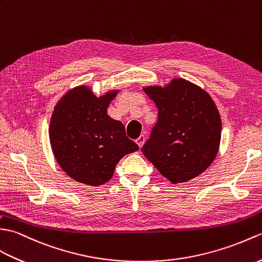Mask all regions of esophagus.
<instances>
[{
    "mask_svg": "<svg viewBox=\"0 0 262 262\" xmlns=\"http://www.w3.org/2000/svg\"><path fill=\"white\" fill-rule=\"evenodd\" d=\"M144 141H146V137H144L143 135H141L140 137H139L138 139H137V140H136V142H137V144H138V146L139 147H142L143 146V143H144Z\"/></svg>",
    "mask_w": 262,
    "mask_h": 262,
    "instance_id": "esophagus-1",
    "label": "esophagus"
}]
</instances>
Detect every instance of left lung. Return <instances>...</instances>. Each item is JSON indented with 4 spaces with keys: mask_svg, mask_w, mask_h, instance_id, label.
I'll list each match as a JSON object with an SVG mask.
<instances>
[{
    "mask_svg": "<svg viewBox=\"0 0 262 262\" xmlns=\"http://www.w3.org/2000/svg\"><path fill=\"white\" fill-rule=\"evenodd\" d=\"M143 91L158 108V121L142 154L172 184L199 176L211 166L221 141L222 122L212 97L183 78Z\"/></svg>",
    "mask_w": 262,
    "mask_h": 262,
    "instance_id": "1",
    "label": "left lung"
}]
</instances>
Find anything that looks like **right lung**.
<instances>
[{"label": "right lung", "instance_id": "1", "mask_svg": "<svg viewBox=\"0 0 262 262\" xmlns=\"http://www.w3.org/2000/svg\"><path fill=\"white\" fill-rule=\"evenodd\" d=\"M119 91L96 97L87 86L68 91L54 108L49 126L52 152L69 177L91 186L112 178L122 157L139 150L120 121L107 115Z\"/></svg>", "mask_w": 262, "mask_h": 262}]
</instances>
